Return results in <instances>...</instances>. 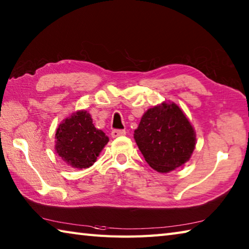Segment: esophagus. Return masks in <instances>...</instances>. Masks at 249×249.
<instances>
[{
    "label": "esophagus",
    "instance_id": "esophagus-1",
    "mask_svg": "<svg viewBox=\"0 0 249 249\" xmlns=\"http://www.w3.org/2000/svg\"><path fill=\"white\" fill-rule=\"evenodd\" d=\"M125 134L124 130H112L111 131V138H118V137H123V135Z\"/></svg>",
    "mask_w": 249,
    "mask_h": 249
}]
</instances>
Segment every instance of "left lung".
<instances>
[{
    "label": "left lung",
    "mask_w": 249,
    "mask_h": 249,
    "mask_svg": "<svg viewBox=\"0 0 249 249\" xmlns=\"http://www.w3.org/2000/svg\"><path fill=\"white\" fill-rule=\"evenodd\" d=\"M134 140L148 165L157 172L168 173L190 160L196 132L176 103L162 102L144 112Z\"/></svg>",
    "instance_id": "8db88e82"
}]
</instances>
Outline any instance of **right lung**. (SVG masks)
Listing matches in <instances>:
<instances>
[{
	"label": "right lung",
	"mask_w": 249,
	"mask_h": 249,
	"mask_svg": "<svg viewBox=\"0 0 249 249\" xmlns=\"http://www.w3.org/2000/svg\"><path fill=\"white\" fill-rule=\"evenodd\" d=\"M108 141V137L93 124L90 112L81 109L72 112L57 126L55 152L68 166L87 169L96 161Z\"/></svg>",
	"instance_id": "obj_1"
}]
</instances>
